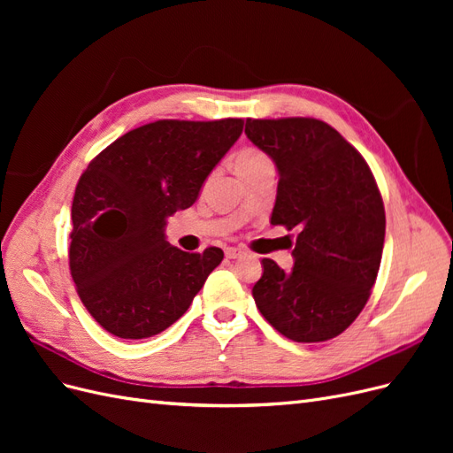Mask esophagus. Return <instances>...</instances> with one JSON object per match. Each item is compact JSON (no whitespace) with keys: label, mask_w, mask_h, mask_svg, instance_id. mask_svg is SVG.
<instances>
[{"label":"esophagus","mask_w":453,"mask_h":453,"mask_svg":"<svg viewBox=\"0 0 453 453\" xmlns=\"http://www.w3.org/2000/svg\"><path fill=\"white\" fill-rule=\"evenodd\" d=\"M225 255H226V258H238V257L243 255V250H240V248H226Z\"/></svg>","instance_id":"1"}]
</instances>
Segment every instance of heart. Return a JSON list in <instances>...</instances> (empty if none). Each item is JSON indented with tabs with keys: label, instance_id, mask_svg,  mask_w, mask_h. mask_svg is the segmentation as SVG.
<instances>
[{
	"label": "heart",
	"instance_id": "heart-1",
	"mask_svg": "<svg viewBox=\"0 0 453 453\" xmlns=\"http://www.w3.org/2000/svg\"><path fill=\"white\" fill-rule=\"evenodd\" d=\"M268 162H270V158L265 153H260V150L243 149L236 157V170L245 172V170H251L257 166H263V164H268Z\"/></svg>",
	"mask_w": 453,
	"mask_h": 453
}]
</instances>
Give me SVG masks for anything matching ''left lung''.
<instances>
[{
	"instance_id": "obj_1",
	"label": "left lung",
	"mask_w": 453,
	"mask_h": 453,
	"mask_svg": "<svg viewBox=\"0 0 453 453\" xmlns=\"http://www.w3.org/2000/svg\"><path fill=\"white\" fill-rule=\"evenodd\" d=\"M245 135L280 173L270 223L296 232L291 272L263 258L255 304L289 340H331L361 313L380 270L386 210L374 175L318 119H248Z\"/></svg>"
}]
</instances>
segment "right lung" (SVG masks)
<instances>
[{
	"mask_svg": "<svg viewBox=\"0 0 453 453\" xmlns=\"http://www.w3.org/2000/svg\"><path fill=\"white\" fill-rule=\"evenodd\" d=\"M243 130L242 119L157 120L96 157L72 203L70 270L81 303L107 333L142 340L188 310L223 250L187 253L166 219L187 210Z\"/></svg>",
	"mask_w": 453,
	"mask_h": 453,
	"instance_id": "1",
	"label": "right lung"
}]
</instances>
